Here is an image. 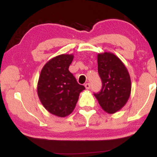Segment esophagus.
I'll return each instance as SVG.
<instances>
[{
	"label": "esophagus",
	"instance_id": "34e87169",
	"mask_svg": "<svg viewBox=\"0 0 157 157\" xmlns=\"http://www.w3.org/2000/svg\"><path fill=\"white\" fill-rule=\"evenodd\" d=\"M85 87H86V89H89L90 87H91V85H90V83H86L85 84Z\"/></svg>",
	"mask_w": 157,
	"mask_h": 157
}]
</instances>
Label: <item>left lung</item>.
Masks as SVG:
<instances>
[{
	"label": "left lung",
	"mask_w": 157,
	"mask_h": 157,
	"mask_svg": "<svg viewBox=\"0 0 157 157\" xmlns=\"http://www.w3.org/2000/svg\"><path fill=\"white\" fill-rule=\"evenodd\" d=\"M97 64L102 86L100 92L94 94V96L102 110L114 113L125 105L130 97V75L125 64L111 52L98 54Z\"/></svg>",
	"instance_id": "8db88e82"
}]
</instances>
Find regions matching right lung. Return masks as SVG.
Segmentation results:
<instances>
[{"instance_id": "add662e5", "label": "right lung", "mask_w": 157, "mask_h": 157, "mask_svg": "<svg viewBox=\"0 0 157 157\" xmlns=\"http://www.w3.org/2000/svg\"><path fill=\"white\" fill-rule=\"evenodd\" d=\"M73 55L63 54L44 65L37 82V95L44 107L52 114L65 117L72 113L80 93L85 89L68 71Z\"/></svg>"}]
</instances>
